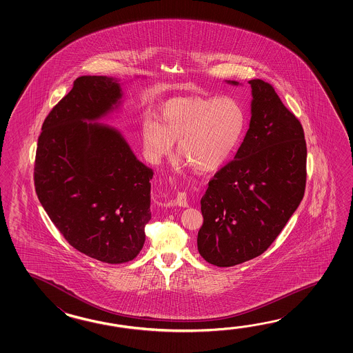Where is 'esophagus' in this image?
Here are the masks:
<instances>
[{
  "instance_id": "1",
  "label": "esophagus",
  "mask_w": 353,
  "mask_h": 353,
  "mask_svg": "<svg viewBox=\"0 0 353 353\" xmlns=\"http://www.w3.org/2000/svg\"><path fill=\"white\" fill-rule=\"evenodd\" d=\"M169 205H179V207H188V201H187V193L185 192H179L176 196L172 199V201H169L168 203Z\"/></svg>"
}]
</instances>
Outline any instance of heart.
I'll list each match as a JSON object with an SVG mask.
<instances>
[{
	"label": "heart",
	"instance_id": "obj_1",
	"mask_svg": "<svg viewBox=\"0 0 353 353\" xmlns=\"http://www.w3.org/2000/svg\"><path fill=\"white\" fill-rule=\"evenodd\" d=\"M159 120L141 123L143 150L152 163L178 154L195 169L214 170L225 163L240 141L246 123L243 105L236 98H180L161 107Z\"/></svg>",
	"mask_w": 353,
	"mask_h": 353
}]
</instances>
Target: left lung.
Wrapping results in <instances>:
<instances>
[{"mask_svg": "<svg viewBox=\"0 0 353 353\" xmlns=\"http://www.w3.org/2000/svg\"><path fill=\"white\" fill-rule=\"evenodd\" d=\"M248 83L252 88L250 128L234 159L214 174L201 199L198 251L219 268L263 254L305 190L307 143L300 121L270 83Z\"/></svg>", "mask_w": 353, "mask_h": 353, "instance_id": "obj_1", "label": "left lung"}]
</instances>
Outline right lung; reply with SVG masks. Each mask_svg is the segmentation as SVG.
<instances>
[{"label":"right lung","mask_w":353,"mask_h":353,"mask_svg":"<svg viewBox=\"0 0 353 353\" xmlns=\"http://www.w3.org/2000/svg\"><path fill=\"white\" fill-rule=\"evenodd\" d=\"M121 97L113 78H77L46 116L34 166L39 201L55 227L70 246L105 263L134 260L151 219L152 170L116 128L92 122Z\"/></svg>","instance_id":"add662e5"}]
</instances>
